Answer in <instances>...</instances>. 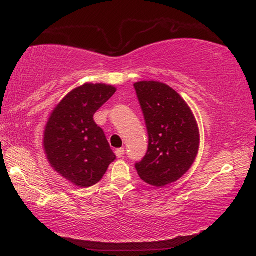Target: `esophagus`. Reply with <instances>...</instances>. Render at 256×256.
I'll return each mask as SVG.
<instances>
[{
  "label": "esophagus",
  "mask_w": 256,
  "mask_h": 256,
  "mask_svg": "<svg viewBox=\"0 0 256 256\" xmlns=\"http://www.w3.org/2000/svg\"><path fill=\"white\" fill-rule=\"evenodd\" d=\"M124 149L123 148H120V149H116L115 150V154H116V157L118 158H122L123 156H124Z\"/></svg>",
  "instance_id": "34e87169"
}]
</instances>
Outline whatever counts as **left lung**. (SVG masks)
Segmentation results:
<instances>
[{
  "mask_svg": "<svg viewBox=\"0 0 256 256\" xmlns=\"http://www.w3.org/2000/svg\"><path fill=\"white\" fill-rule=\"evenodd\" d=\"M149 136L148 151L136 164L142 180L156 188L174 183L192 167L200 146L196 120L186 102L159 81L134 84Z\"/></svg>",
  "mask_w": 256,
  "mask_h": 256,
  "instance_id": "1",
  "label": "left lung"
}]
</instances>
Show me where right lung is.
Returning <instances> with one entry per match:
<instances>
[{
    "label": "right lung",
    "instance_id": "obj_1",
    "mask_svg": "<svg viewBox=\"0 0 256 256\" xmlns=\"http://www.w3.org/2000/svg\"><path fill=\"white\" fill-rule=\"evenodd\" d=\"M114 86L84 84L68 92L44 131V150L53 170L79 188L97 184L116 159L94 115L112 94Z\"/></svg>",
    "mask_w": 256,
    "mask_h": 256
}]
</instances>
